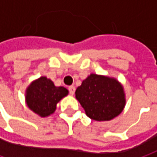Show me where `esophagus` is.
Returning a JSON list of instances; mask_svg holds the SVG:
<instances>
[{"mask_svg":"<svg viewBox=\"0 0 157 157\" xmlns=\"http://www.w3.org/2000/svg\"><path fill=\"white\" fill-rule=\"evenodd\" d=\"M68 90H69V94L73 95L74 93H75V86H70V87H68Z\"/></svg>","mask_w":157,"mask_h":157,"instance_id":"esophagus-1","label":"esophagus"}]
</instances>
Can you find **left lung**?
Masks as SVG:
<instances>
[{
    "instance_id": "obj_1",
    "label": "left lung",
    "mask_w": 157,
    "mask_h": 157,
    "mask_svg": "<svg viewBox=\"0 0 157 157\" xmlns=\"http://www.w3.org/2000/svg\"><path fill=\"white\" fill-rule=\"evenodd\" d=\"M75 98L89 118L101 122L119 116L126 104L122 85L116 78L90 74L75 90Z\"/></svg>"
}]
</instances>
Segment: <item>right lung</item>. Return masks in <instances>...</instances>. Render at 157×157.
Returning <instances> with one entry per match:
<instances>
[{"instance_id":"right-lung-1","label":"right lung","mask_w":157,"mask_h":157,"mask_svg":"<svg viewBox=\"0 0 157 157\" xmlns=\"http://www.w3.org/2000/svg\"><path fill=\"white\" fill-rule=\"evenodd\" d=\"M68 95L66 88L56 87L50 79L41 76L27 88L25 101L30 110L41 117H47L56 111L57 103Z\"/></svg>"}]
</instances>
